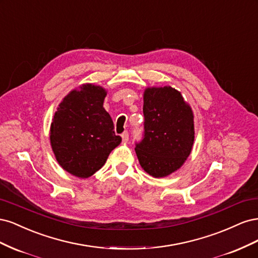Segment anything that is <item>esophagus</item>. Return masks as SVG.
Returning <instances> with one entry per match:
<instances>
[{"label":"esophagus","instance_id":"obj_1","mask_svg":"<svg viewBox=\"0 0 258 258\" xmlns=\"http://www.w3.org/2000/svg\"><path fill=\"white\" fill-rule=\"evenodd\" d=\"M121 139H122L123 142H128V140H129V134H128V131H124V132H123V134L121 135Z\"/></svg>","mask_w":258,"mask_h":258}]
</instances>
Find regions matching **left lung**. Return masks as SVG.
<instances>
[{
	"instance_id": "left-lung-1",
	"label": "left lung",
	"mask_w": 258,
	"mask_h": 258,
	"mask_svg": "<svg viewBox=\"0 0 258 258\" xmlns=\"http://www.w3.org/2000/svg\"><path fill=\"white\" fill-rule=\"evenodd\" d=\"M144 135L136 143L140 165L154 177H165L182 167L195 140L194 114L181 92L165 87L144 91Z\"/></svg>"
}]
</instances>
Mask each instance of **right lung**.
<instances>
[{
    "label": "right lung",
    "mask_w": 258,
    "mask_h": 258,
    "mask_svg": "<svg viewBox=\"0 0 258 258\" xmlns=\"http://www.w3.org/2000/svg\"><path fill=\"white\" fill-rule=\"evenodd\" d=\"M106 91L84 84L59 104L50 126V144L59 165L74 176L86 178L103 167L121 138L103 107Z\"/></svg>",
    "instance_id": "1"
}]
</instances>
